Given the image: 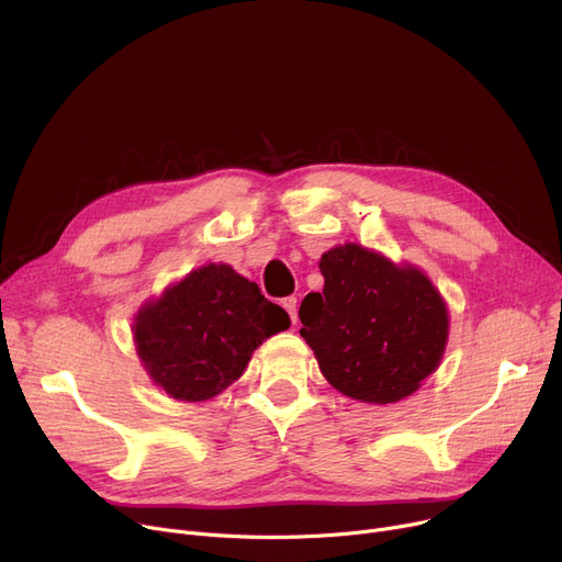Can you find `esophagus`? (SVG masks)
Here are the masks:
<instances>
[{"label":"esophagus","instance_id":"34e87169","mask_svg":"<svg viewBox=\"0 0 562 562\" xmlns=\"http://www.w3.org/2000/svg\"><path fill=\"white\" fill-rule=\"evenodd\" d=\"M296 303H299V301L293 299V296H289V299H284V301H282V307L286 310V314L291 316V321H293V323L299 321V314H296Z\"/></svg>","mask_w":562,"mask_h":562}]
</instances>
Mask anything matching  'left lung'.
<instances>
[{
	"label": "left lung",
	"mask_w": 562,
	"mask_h": 562,
	"mask_svg": "<svg viewBox=\"0 0 562 562\" xmlns=\"http://www.w3.org/2000/svg\"><path fill=\"white\" fill-rule=\"evenodd\" d=\"M323 293L301 305V335L344 396L387 405L415 394L449 341V307L415 263L360 244L323 252Z\"/></svg>",
	"instance_id": "obj_1"
}]
</instances>
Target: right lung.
Instances as JSON below:
<instances>
[{
	"label": "right lung",
	"mask_w": 562,
	"mask_h": 562,
	"mask_svg": "<svg viewBox=\"0 0 562 562\" xmlns=\"http://www.w3.org/2000/svg\"><path fill=\"white\" fill-rule=\"evenodd\" d=\"M289 326V314L255 282L212 261L145 301L132 333L153 385L175 401L200 403L239 380L261 341Z\"/></svg>",
	"instance_id": "right-lung-1"
}]
</instances>
